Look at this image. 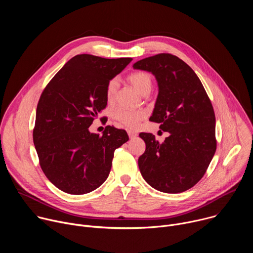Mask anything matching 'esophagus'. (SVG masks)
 <instances>
[{"mask_svg":"<svg viewBox=\"0 0 253 253\" xmlns=\"http://www.w3.org/2000/svg\"><path fill=\"white\" fill-rule=\"evenodd\" d=\"M127 133H128V135H129V137H130L131 139H134V138H136V137L138 136L137 132L132 131V130H127Z\"/></svg>","mask_w":253,"mask_h":253,"instance_id":"obj_1","label":"esophagus"}]
</instances>
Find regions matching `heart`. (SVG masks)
I'll return each mask as SVG.
<instances>
[{
	"instance_id": "heart-1",
	"label": "heart",
	"mask_w": 253,
	"mask_h": 253,
	"mask_svg": "<svg viewBox=\"0 0 253 253\" xmlns=\"http://www.w3.org/2000/svg\"><path fill=\"white\" fill-rule=\"evenodd\" d=\"M127 80L134 86V88L141 94V95H148L153 87V79L152 76L147 73L145 71H137L134 73H131ZM118 89V82L116 79H112L108 82L106 86V98L108 102H113L117 93ZM144 113L142 111L130 110L126 108H118L114 112L113 117L115 120L120 122L121 124L134 128L136 127L139 122L144 118Z\"/></svg>"
}]
</instances>
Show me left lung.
Wrapping results in <instances>:
<instances>
[{
    "label": "left lung",
    "instance_id": "obj_1",
    "mask_svg": "<svg viewBox=\"0 0 253 253\" xmlns=\"http://www.w3.org/2000/svg\"><path fill=\"white\" fill-rule=\"evenodd\" d=\"M133 68L155 76L159 93L149 120L170 133L162 143L151 133L139 134L146 144L138 159L140 172L156 190L186 191L203 177L216 151L211 101L195 72L174 55L142 59Z\"/></svg>",
    "mask_w": 253,
    "mask_h": 253
}]
</instances>
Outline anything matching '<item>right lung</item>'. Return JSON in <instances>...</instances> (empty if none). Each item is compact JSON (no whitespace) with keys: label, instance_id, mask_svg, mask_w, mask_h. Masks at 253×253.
<instances>
[{"label":"right lung","instance_id":"obj_1","mask_svg":"<svg viewBox=\"0 0 253 253\" xmlns=\"http://www.w3.org/2000/svg\"><path fill=\"white\" fill-rule=\"evenodd\" d=\"M132 61L81 54L48 83L36 112L33 141L46 177L69 194L89 193L107 179L114 151L129 140L125 130L89 127L107 105L106 86Z\"/></svg>","mask_w":253,"mask_h":253}]
</instances>
